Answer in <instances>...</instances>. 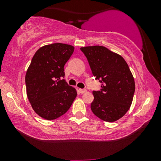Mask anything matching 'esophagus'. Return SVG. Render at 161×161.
<instances>
[{
    "instance_id": "esophagus-1",
    "label": "esophagus",
    "mask_w": 161,
    "mask_h": 161,
    "mask_svg": "<svg viewBox=\"0 0 161 161\" xmlns=\"http://www.w3.org/2000/svg\"><path fill=\"white\" fill-rule=\"evenodd\" d=\"M78 92H79V93H80V94H84V93H86V89H79Z\"/></svg>"
}]
</instances>
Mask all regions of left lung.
<instances>
[{"label": "left lung", "instance_id": "left-lung-1", "mask_svg": "<svg viewBox=\"0 0 161 161\" xmlns=\"http://www.w3.org/2000/svg\"><path fill=\"white\" fill-rule=\"evenodd\" d=\"M93 75L102 83L100 91H93L91 109L105 122L122 118L133 102L135 81L130 68L120 55L103 46L80 47Z\"/></svg>", "mask_w": 161, "mask_h": 161}]
</instances>
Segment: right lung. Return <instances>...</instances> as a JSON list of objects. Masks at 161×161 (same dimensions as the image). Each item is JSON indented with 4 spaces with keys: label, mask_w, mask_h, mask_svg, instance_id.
Here are the masks:
<instances>
[{
    "label": "right lung",
    "mask_w": 161,
    "mask_h": 161,
    "mask_svg": "<svg viewBox=\"0 0 161 161\" xmlns=\"http://www.w3.org/2000/svg\"><path fill=\"white\" fill-rule=\"evenodd\" d=\"M74 47L54 43L39 48L25 75L26 92L32 108L39 116L53 120L69 109L77 96L64 78V65Z\"/></svg>",
    "instance_id": "add662e5"
}]
</instances>
